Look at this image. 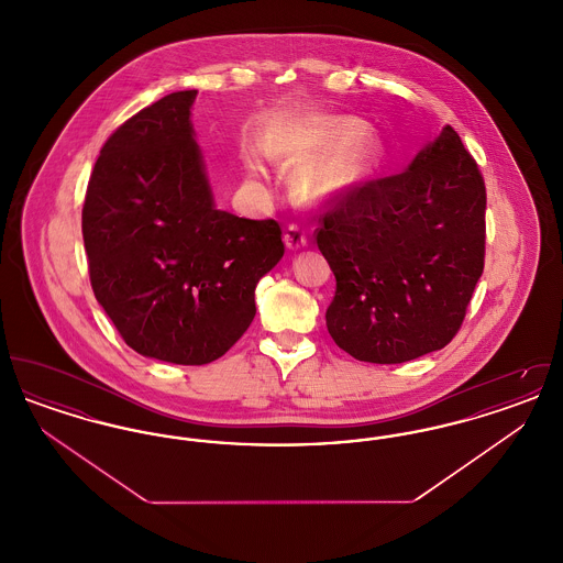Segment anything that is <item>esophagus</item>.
Wrapping results in <instances>:
<instances>
[{
    "label": "esophagus",
    "instance_id": "1",
    "mask_svg": "<svg viewBox=\"0 0 563 563\" xmlns=\"http://www.w3.org/2000/svg\"><path fill=\"white\" fill-rule=\"evenodd\" d=\"M285 244H287V249L297 251V249L308 246V236H306V232L299 225H289L285 230Z\"/></svg>",
    "mask_w": 563,
    "mask_h": 563
}]
</instances>
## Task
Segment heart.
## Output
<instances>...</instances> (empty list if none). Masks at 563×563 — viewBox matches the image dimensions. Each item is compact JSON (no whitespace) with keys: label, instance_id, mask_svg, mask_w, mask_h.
Returning a JSON list of instances; mask_svg holds the SVG:
<instances>
[{"label":"heart","instance_id":"b5f03b06","mask_svg":"<svg viewBox=\"0 0 563 563\" xmlns=\"http://www.w3.org/2000/svg\"><path fill=\"white\" fill-rule=\"evenodd\" d=\"M272 156L314 162L299 173L297 184L317 196H340L363 186L377 168L379 141L354 118L314 115L295 124L289 133L268 145ZM251 179H262L266 168L260 158H246Z\"/></svg>","mask_w":563,"mask_h":563}]
</instances>
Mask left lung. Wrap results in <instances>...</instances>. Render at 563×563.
<instances>
[{"label": "left lung", "mask_w": 563, "mask_h": 563, "mask_svg": "<svg viewBox=\"0 0 563 563\" xmlns=\"http://www.w3.org/2000/svg\"><path fill=\"white\" fill-rule=\"evenodd\" d=\"M317 244L338 283L324 319L340 349L397 365L448 346L483 272L477 162L443 126L402 173L340 196Z\"/></svg>", "instance_id": "obj_1"}]
</instances>
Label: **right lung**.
<instances>
[{"mask_svg":"<svg viewBox=\"0 0 563 563\" xmlns=\"http://www.w3.org/2000/svg\"><path fill=\"white\" fill-rule=\"evenodd\" d=\"M196 95L170 92L111 134L81 209L97 301L131 349L175 365L211 363L241 340L260 278L285 253L274 219L214 207Z\"/></svg>","mask_w":563,"mask_h":563,"instance_id":"1","label":"right lung"}]
</instances>
